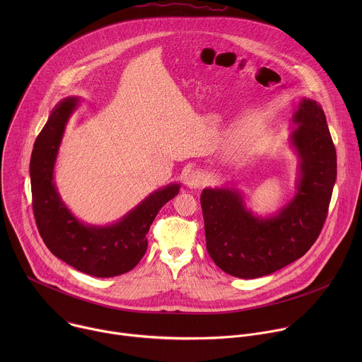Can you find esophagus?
<instances>
[{
    "instance_id": "esophagus-1",
    "label": "esophagus",
    "mask_w": 362,
    "mask_h": 362,
    "mask_svg": "<svg viewBox=\"0 0 362 362\" xmlns=\"http://www.w3.org/2000/svg\"><path fill=\"white\" fill-rule=\"evenodd\" d=\"M204 182V177H203V173L199 172V170H194V172H190L187 176H186V186L189 189H199Z\"/></svg>"
}]
</instances>
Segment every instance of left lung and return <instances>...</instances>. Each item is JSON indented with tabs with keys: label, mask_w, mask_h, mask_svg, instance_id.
<instances>
[{
	"label": "left lung",
	"mask_w": 362,
	"mask_h": 362,
	"mask_svg": "<svg viewBox=\"0 0 362 362\" xmlns=\"http://www.w3.org/2000/svg\"><path fill=\"white\" fill-rule=\"evenodd\" d=\"M291 144L299 158L296 193L271 218L246 209L235 189H203L200 194L206 249L226 274L253 279L292 264L318 239L337 179V151L321 105L302 98L293 116Z\"/></svg>",
	"instance_id": "obj_1"
}]
</instances>
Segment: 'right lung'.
<instances>
[{"label":"right lung","mask_w":362,"mask_h":362,"mask_svg":"<svg viewBox=\"0 0 362 362\" xmlns=\"http://www.w3.org/2000/svg\"><path fill=\"white\" fill-rule=\"evenodd\" d=\"M77 103V97L62 100L34 143L30 162L33 212L38 232L51 253L80 272L112 278L132 271L140 262L147 249L146 235L154 218L179 193L180 185L154 190L110 226L81 223L67 209L54 185L59 147Z\"/></svg>","instance_id":"1"}]
</instances>
